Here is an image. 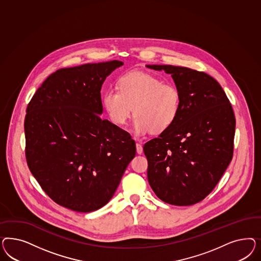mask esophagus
<instances>
[{
  "label": "esophagus",
  "mask_w": 261,
  "mask_h": 261,
  "mask_svg": "<svg viewBox=\"0 0 261 261\" xmlns=\"http://www.w3.org/2000/svg\"><path fill=\"white\" fill-rule=\"evenodd\" d=\"M136 148H137V153L138 154H142V144L140 143V142H138L137 141V143H136Z\"/></svg>",
  "instance_id": "1"
}]
</instances>
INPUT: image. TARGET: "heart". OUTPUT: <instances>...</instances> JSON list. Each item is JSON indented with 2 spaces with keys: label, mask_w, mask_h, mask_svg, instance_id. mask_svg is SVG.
I'll use <instances>...</instances> for the list:
<instances>
[{
  "label": "heart",
  "mask_w": 261,
  "mask_h": 261,
  "mask_svg": "<svg viewBox=\"0 0 261 261\" xmlns=\"http://www.w3.org/2000/svg\"><path fill=\"white\" fill-rule=\"evenodd\" d=\"M118 90L109 89L102 96L103 107L111 120L122 125L130 118L133 108L134 132L159 134L175 122L180 112L181 95L172 84L140 71L121 75Z\"/></svg>",
  "instance_id": "1"
}]
</instances>
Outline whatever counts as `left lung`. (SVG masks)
Segmentation results:
<instances>
[{"label": "left lung", "mask_w": 261, "mask_h": 261, "mask_svg": "<svg viewBox=\"0 0 261 261\" xmlns=\"http://www.w3.org/2000/svg\"><path fill=\"white\" fill-rule=\"evenodd\" d=\"M146 67L171 74L181 95L173 124L143 145L148 182L167 204H196L213 191L232 159L233 110L220 84L205 72L171 65Z\"/></svg>", "instance_id": "left-lung-1"}]
</instances>
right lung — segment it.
<instances>
[{"label":"right lung","mask_w":261,"mask_h":261,"mask_svg":"<svg viewBox=\"0 0 261 261\" xmlns=\"http://www.w3.org/2000/svg\"><path fill=\"white\" fill-rule=\"evenodd\" d=\"M123 62L114 60L60 69L32 96L24 119L28 166L56 204L94 212L115 194L136 143L102 119L100 91Z\"/></svg>","instance_id":"add662e5"}]
</instances>
